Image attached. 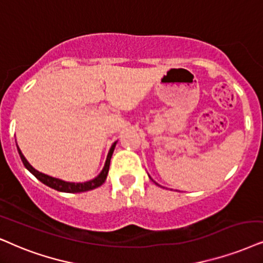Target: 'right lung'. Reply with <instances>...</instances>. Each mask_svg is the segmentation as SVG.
Instances as JSON below:
<instances>
[{
	"label": "right lung",
	"instance_id": "obj_1",
	"mask_svg": "<svg viewBox=\"0 0 263 263\" xmlns=\"http://www.w3.org/2000/svg\"><path fill=\"white\" fill-rule=\"evenodd\" d=\"M115 144H116V143H114V144L111 145L110 151H109V154L107 156V161H105L104 168H103L101 174H99L95 179H92V181H88V182H85V183H70V182H64V181H62V179L53 178V177H51V176L41 174V172L36 171L35 168L32 167V166L30 165L28 161H26V159L24 158V155L22 154L21 149H19V148H18V153H19V155H21V159H22L23 164H24L25 167L28 168V170L31 172V174L34 175L35 177L39 179V181H41L42 183H45L46 185H48V187L55 189V191H58V192L81 193V192L92 191V189L101 187V185L104 183L105 178H107L108 171H109V165H110V159H111L112 152H114Z\"/></svg>",
	"mask_w": 263,
	"mask_h": 263
}]
</instances>
